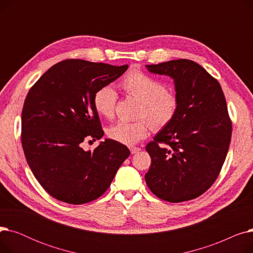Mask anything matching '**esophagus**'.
<instances>
[{
  "instance_id": "esophagus-1",
  "label": "esophagus",
  "mask_w": 253,
  "mask_h": 253,
  "mask_svg": "<svg viewBox=\"0 0 253 253\" xmlns=\"http://www.w3.org/2000/svg\"><path fill=\"white\" fill-rule=\"evenodd\" d=\"M139 151H141L140 148H136V147H131V148H130L131 154H136V153H138Z\"/></svg>"
}]
</instances>
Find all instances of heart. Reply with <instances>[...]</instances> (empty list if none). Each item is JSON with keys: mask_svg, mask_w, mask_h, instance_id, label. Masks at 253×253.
Wrapping results in <instances>:
<instances>
[{"mask_svg": "<svg viewBox=\"0 0 253 253\" xmlns=\"http://www.w3.org/2000/svg\"><path fill=\"white\" fill-rule=\"evenodd\" d=\"M127 95L141 101L139 117L136 122L120 121L108 129L111 139L126 145L135 144L147 137L151 127L161 130L173 121L179 108V99L173 92L154 77L140 70L130 71L121 83ZM118 94L116 90L105 85L98 88L93 95V105L97 114L106 119L115 116Z\"/></svg>", "mask_w": 253, "mask_h": 253, "instance_id": "1", "label": "heart"}]
</instances>
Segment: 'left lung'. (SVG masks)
Instances as JSON below:
<instances>
[{"label": "left lung", "instance_id": "8db88e82", "mask_svg": "<svg viewBox=\"0 0 253 253\" xmlns=\"http://www.w3.org/2000/svg\"><path fill=\"white\" fill-rule=\"evenodd\" d=\"M147 68L174 80L179 108L145 148L152 160L145 182L162 200L189 201L214 183L227 157L232 136L227 101L217 80L193 60Z\"/></svg>", "mask_w": 253, "mask_h": 253}]
</instances>
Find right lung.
Returning <instances> with one entry per match:
<instances>
[{"instance_id":"obj_1","label":"right lung","mask_w":253,"mask_h":253,"mask_svg":"<svg viewBox=\"0 0 253 253\" xmlns=\"http://www.w3.org/2000/svg\"><path fill=\"white\" fill-rule=\"evenodd\" d=\"M128 65L66 59L50 68L30 89L21 114V143L39 183L59 201L80 205L96 200L130 155L113 139L94 151L84 141L103 135L93 105L95 91L121 77Z\"/></svg>"}]
</instances>
